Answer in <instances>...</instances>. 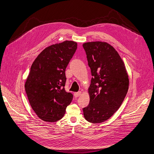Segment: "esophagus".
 <instances>
[{"label":"esophagus","instance_id":"34e87169","mask_svg":"<svg viewBox=\"0 0 154 154\" xmlns=\"http://www.w3.org/2000/svg\"><path fill=\"white\" fill-rule=\"evenodd\" d=\"M81 95V91H79V92L74 93V96H75V98L79 97V96H80Z\"/></svg>","mask_w":154,"mask_h":154}]
</instances>
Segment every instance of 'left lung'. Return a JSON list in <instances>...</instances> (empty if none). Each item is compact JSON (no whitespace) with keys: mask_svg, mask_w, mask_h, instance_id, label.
Instances as JSON below:
<instances>
[{"mask_svg":"<svg viewBox=\"0 0 154 154\" xmlns=\"http://www.w3.org/2000/svg\"><path fill=\"white\" fill-rule=\"evenodd\" d=\"M83 48L93 76L84 116L89 122H103L122 103L129 88L128 75L121 56L109 44L89 42L83 44Z\"/></svg>","mask_w":154,"mask_h":154,"instance_id":"8db88e82","label":"left lung"}]
</instances>
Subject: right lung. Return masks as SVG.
Returning a JSON list of instances; mask_svg holds the SVG:
<instances>
[{
  "instance_id": "right-lung-1",
  "label": "right lung",
  "mask_w": 154,
  "mask_h": 154,
  "mask_svg": "<svg viewBox=\"0 0 154 154\" xmlns=\"http://www.w3.org/2000/svg\"><path fill=\"white\" fill-rule=\"evenodd\" d=\"M77 48L65 41L44 49L34 60L25 88L33 110L45 122H56L64 116L73 94L65 89V69Z\"/></svg>"
}]
</instances>
